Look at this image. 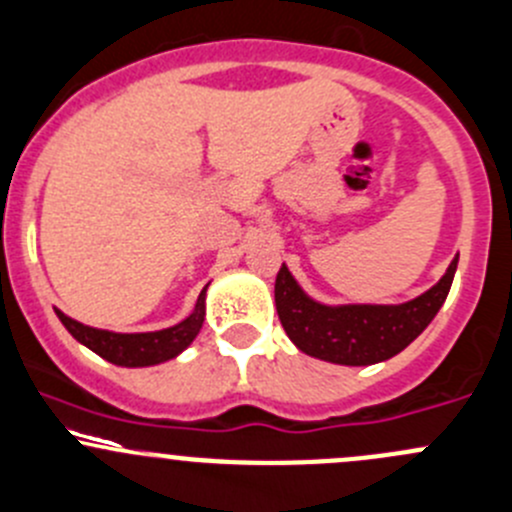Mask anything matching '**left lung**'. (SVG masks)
<instances>
[{"instance_id": "8db88e82", "label": "left lung", "mask_w": 512, "mask_h": 512, "mask_svg": "<svg viewBox=\"0 0 512 512\" xmlns=\"http://www.w3.org/2000/svg\"><path fill=\"white\" fill-rule=\"evenodd\" d=\"M457 256L432 289L405 304H339L311 299L286 264L276 274V311L291 342L304 354L332 364L367 367L410 347L450 294Z\"/></svg>"}]
</instances>
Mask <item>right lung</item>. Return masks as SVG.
<instances>
[{
	"instance_id": "1",
	"label": "right lung",
	"mask_w": 512,
	"mask_h": 512,
	"mask_svg": "<svg viewBox=\"0 0 512 512\" xmlns=\"http://www.w3.org/2000/svg\"><path fill=\"white\" fill-rule=\"evenodd\" d=\"M208 289V286H206ZM206 289L201 291L196 301V309L191 316L180 321V324L160 329V332H140V334H118L107 332V329H95V326L80 324V321L70 319L62 311H57L60 321L65 324L67 332L100 354L107 362L118 364V367H153V364L168 362V359L178 357L193 339L201 332L203 319H206Z\"/></svg>"
}]
</instances>
